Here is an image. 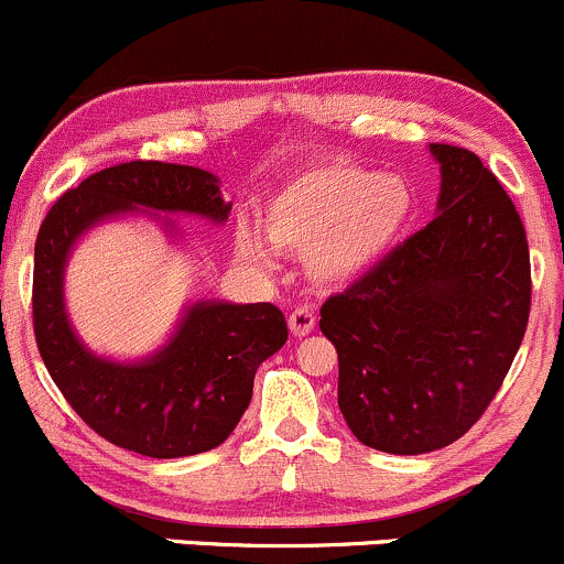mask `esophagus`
Returning a JSON list of instances; mask_svg holds the SVG:
<instances>
[{"mask_svg":"<svg viewBox=\"0 0 564 564\" xmlns=\"http://www.w3.org/2000/svg\"><path fill=\"white\" fill-rule=\"evenodd\" d=\"M288 325H290V333L293 336H308L314 328H317V314H314L312 306H299L290 312L288 317Z\"/></svg>","mask_w":564,"mask_h":564,"instance_id":"esophagus-1","label":"esophagus"}]
</instances>
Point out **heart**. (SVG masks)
Wrapping results in <instances>:
<instances>
[{
	"label": "heart",
	"instance_id": "obj_1",
	"mask_svg": "<svg viewBox=\"0 0 564 564\" xmlns=\"http://www.w3.org/2000/svg\"><path fill=\"white\" fill-rule=\"evenodd\" d=\"M414 204V187L401 174L319 161L265 198L260 231L276 250H308L306 269L319 284H347L390 256L409 228ZM236 247L250 263H274L258 236L239 234Z\"/></svg>",
	"mask_w": 564,
	"mask_h": 564
}]
</instances>
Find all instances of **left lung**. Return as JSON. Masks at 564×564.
I'll return each instance as SVG.
<instances>
[{"label": "left lung", "instance_id": "8db88e82", "mask_svg": "<svg viewBox=\"0 0 564 564\" xmlns=\"http://www.w3.org/2000/svg\"><path fill=\"white\" fill-rule=\"evenodd\" d=\"M438 215L319 308L338 352V409L360 444L449 446L476 425L530 317L522 217L476 153L430 144Z\"/></svg>", "mask_w": 564, "mask_h": 564}]
</instances>
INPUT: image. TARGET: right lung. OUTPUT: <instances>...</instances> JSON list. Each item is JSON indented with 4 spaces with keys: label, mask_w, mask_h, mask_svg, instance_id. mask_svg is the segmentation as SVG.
<instances>
[{
    "label": "right lung",
    "mask_w": 564,
    "mask_h": 564,
    "mask_svg": "<svg viewBox=\"0 0 564 564\" xmlns=\"http://www.w3.org/2000/svg\"><path fill=\"white\" fill-rule=\"evenodd\" d=\"M153 209L226 223L220 180L198 166L129 161L90 174L66 191L42 220L34 245V336L47 373L72 409L110 444L172 459L220 446L239 425L265 357L288 341L274 304L198 301L155 355L118 362L94 355L66 317L64 269L72 247L99 223ZM161 220V215H155Z\"/></svg>",
    "instance_id": "obj_1"
}]
</instances>
